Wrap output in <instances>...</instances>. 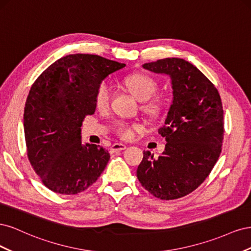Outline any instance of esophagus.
<instances>
[{
	"mask_svg": "<svg viewBox=\"0 0 251 251\" xmlns=\"http://www.w3.org/2000/svg\"><path fill=\"white\" fill-rule=\"evenodd\" d=\"M126 148V146L125 143H114L113 146L111 147L110 149V151L111 153H116V151H123Z\"/></svg>",
	"mask_w": 251,
	"mask_h": 251,
	"instance_id": "obj_1",
	"label": "esophagus"
}]
</instances>
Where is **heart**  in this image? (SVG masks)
<instances>
[{"label": "heart", "instance_id": "obj_1", "mask_svg": "<svg viewBox=\"0 0 251 251\" xmlns=\"http://www.w3.org/2000/svg\"><path fill=\"white\" fill-rule=\"evenodd\" d=\"M124 83L126 89L137 98L140 101H147L153 96L157 91V82L146 74H132L124 78ZM111 87L107 81H101L97 86L94 95L95 105L98 110H107L111 102ZM160 100H153L148 101L143 105V109L146 110L151 115H155L160 110ZM141 126L136 124H126L124 121H119L116 125V132L123 138H131L134 131L138 130Z\"/></svg>", "mask_w": 251, "mask_h": 251}]
</instances>
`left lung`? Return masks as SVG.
I'll use <instances>...</instances> for the list:
<instances>
[{
    "label": "left lung",
    "mask_w": 251,
    "mask_h": 251,
    "mask_svg": "<svg viewBox=\"0 0 251 251\" xmlns=\"http://www.w3.org/2000/svg\"><path fill=\"white\" fill-rule=\"evenodd\" d=\"M142 67L170 76L173 101L158 131L168 142L163 153L155 158L151 151H143L137 178L156 198L178 199L203 183L221 154V97L209 79L185 59H158Z\"/></svg>",
    "instance_id": "1"
}]
</instances>
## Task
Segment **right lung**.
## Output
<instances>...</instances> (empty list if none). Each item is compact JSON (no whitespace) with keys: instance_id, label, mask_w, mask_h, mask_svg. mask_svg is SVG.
<instances>
[{"instance_id":"add662e5","label":"right lung","mask_w":251,"mask_h":251,"mask_svg":"<svg viewBox=\"0 0 251 251\" xmlns=\"http://www.w3.org/2000/svg\"><path fill=\"white\" fill-rule=\"evenodd\" d=\"M124 67L93 54L66 55L50 65L30 89L24 110L27 155L52 192L86 191L107 166L109 151L82 144L80 126L95 112L97 86Z\"/></svg>"}]
</instances>
